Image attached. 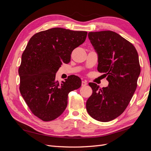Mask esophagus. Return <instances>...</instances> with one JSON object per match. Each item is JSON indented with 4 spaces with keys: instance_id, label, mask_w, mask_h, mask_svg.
<instances>
[{
    "instance_id": "obj_1",
    "label": "esophagus",
    "mask_w": 151,
    "mask_h": 151,
    "mask_svg": "<svg viewBox=\"0 0 151 151\" xmlns=\"http://www.w3.org/2000/svg\"><path fill=\"white\" fill-rule=\"evenodd\" d=\"M87 84H88V83H87L86 81H82V86H86Z\"/></svg>"
}]
</instances>
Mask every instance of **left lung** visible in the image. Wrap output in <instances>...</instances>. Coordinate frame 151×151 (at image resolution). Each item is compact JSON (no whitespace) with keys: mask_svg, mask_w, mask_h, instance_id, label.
<instances>
[{"mask_svg":"<svg viewBox=\"0 0 151 151\" xmlns=\"http://www.w3.org/2000/svg\"><path fill=\"white\" fill-rule=\"evenodd\" d=\"M88 37L98 54V70L104 73L108 86L89 83L93 94L87 100L89 115L99 122L115 119L125 111L133 96L140 73L135 47L111 31L89 32Z\"/></svg>","mask_w":151,"mask_h":151,"instance_id":"left-lung-1","label":"left lung"}]
</instances>
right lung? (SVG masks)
<instances>
[{
    "instance_id": "1",
    "label": "right lung",
    "mask_w": 151,
    "mask_h": 151,
    "mask_svg": "<svg viewBox=\"0 0 151 151\" xmlns=\"http://www.w3.org/2000/svg\"><path fill=\"white\" fill-rule=\"evenodd\" d=\"M88 32L54 28L36 33L22 54L19 90L34 115L44 122L56 119L67 106L68 94L79 88L74 75L59 83L55 74L63 63L70 61L73 50L83 44Z\"/></svg>"
}]
</instances>
